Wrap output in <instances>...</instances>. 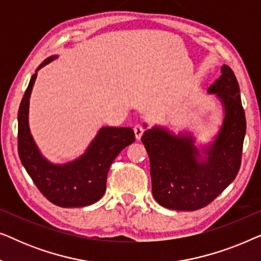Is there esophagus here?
<instances>
[{
  "label": "esophagus",
  "instance_id": "34e87169",
  "mask_svg": "<svg viewBox=\"0 0 261 261\" xmlns=\"http://www.w3.org/2000/svg\"><path fill=\"white\" fill-rule=\"evenodd\" d=\"M144 132H145L144 127L140 126V124H137V126L134 127V133H135V138H137L138 140H140L141 137H142V134H144Z\"/></svg>",
  "mask_w": 261,
  "mask_h": 261
}]
</instances>
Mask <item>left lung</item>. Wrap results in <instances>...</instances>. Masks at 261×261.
Listing matches in <instances>:
<instances>
[{"mask_svg": "<svg viewBox=\"0 0 261 261\" xmlns=\"http://www.w3.org/2000/svg\"><path fill=\"white\" fill-rule=\"evenodd\" d=\"M221 73L208 89L224 109L223 122L212 142L199 149L191 133L174 134L160 126L145 130L141 138L149 156L153 197L167 209L192 212L208 205L240 169L246 134L240 88L229 66L221 67Z\"/></svg>", "mask_w": 261, "mask_h": 261, "instance_id": "left-lung-1", "label": "left lung"}]
</instances>
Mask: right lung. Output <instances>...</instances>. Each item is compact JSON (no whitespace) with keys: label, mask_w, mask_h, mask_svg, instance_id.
<instances>
[{"label":"right lung","mask_w":261,"mask_h":261,"mask_svg":"<svg viewBox=\"0 0 261 261\" xmlns=\"http://www.w3.org/2000/svg\"><path fill=\"white\" fill-rule=\"evenodd\" d=\"M45 59L32 76L17 114V149L21 163L42 195L63 208H81L97 202L105 194L109 167L117 154L135 140L129 127H102L77 159L66 164L48 162L31 134L28 123L30 97L38 71L56 59Z\"/></svg>","instance_id":"add662e5"}]
</instances>
